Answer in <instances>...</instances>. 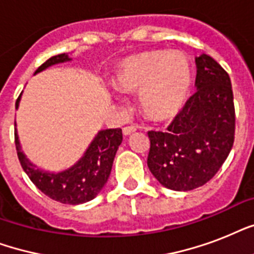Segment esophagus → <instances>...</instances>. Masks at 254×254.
Returning a JSON list of instances; mask_svg holds the SVG:
<instances>
[{"label":"esophagus","mask_w":254,"mask_h":254,"mask_svg":"<svg viewBox=\"0 0 254 254\" xmlns=\"http://www.w3.org/2000/svg\"><path fill=\"white\" fill-rule=\"evenodd\" d=\"M134 131H135V127H125L123 129L124 135H130V134H133Z\"/></svg>","instance_id":"34e87169"}]
</instances>
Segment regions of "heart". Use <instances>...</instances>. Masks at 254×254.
Instances as JSON below:
<instances>
[{
  "mask_svg": "<svg viewBox=\"0 0 254 254\" xmlns=\"http://www.w3.org/2000/svg\"><path fill=\"white\" fill-rule=\"evenodd\" d=\"M120 91L139 93V107L153 121H166L185 107L192 71L181 51L151 50L121 61L115 75Z\"/></svg>",
  "mask_w": 254,
  "mask_h": 254,
  "instance_id": "1",
  "label": "heart"
}]
</instances>
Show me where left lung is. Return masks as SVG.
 Returning a JSON list of instances; mask_svg holds the SVG:
<instances>
[{
	"label": "left lung",
	"mask_w": 254,
	"mask_h": 254,
	"mask_svg": "<svg viewBox=\"0 0 254 254\" xmlns=\"http://www.w3.org/2000/svg\"><path fill=\"white\" fill-rule=\"evenodd\" d=\"M193 93L167 131H149L147 166L166 189L190 191L215 177L235 141V105L229 75L215 59L195 58Z\"/></svg>",
	"instance_id": "left-lung-1"
}]
</instances>
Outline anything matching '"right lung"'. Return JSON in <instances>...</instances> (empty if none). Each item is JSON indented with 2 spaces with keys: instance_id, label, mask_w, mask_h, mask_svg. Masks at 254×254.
Masks as SVG:
<instances>
[{
  "instance_id": "obj_1",
  "label": "right lung",
  "mask_w": 254,
  "mask_h": 254,
  "mask_svg": "<svg viewBox=\"0 0 254 254\" xmlns=\"http://www.w3.org/2000/svg\"><path fill=\"white\" fill-rule=\"evenodd\" d=\"M72 58L69 54H59L46 61L34 75L45 71L51 65L71 62ZM21 96L17 99L15 109L19 107ZM15 130V147H17L18 159L30 181L54 200L61 201L63 204H81L92 200L101 191L108 178L111 175L113 159L117 153V149L123 142V130L121 129H105L100 130L92 139L84 154L75 165L68 169L51 173L46 171L37 165H34L26 154L22 151L21 142L17 133V124L14 123Z\"/></svg>"
}]
</instances>
